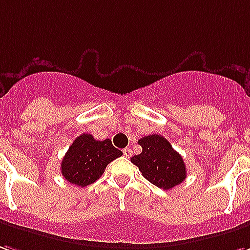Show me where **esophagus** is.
Returning <instances> with one entry per match:
<instances>
[{
    "label": "esophagus",
    "instance_id": "34e87169",
    "mask_svg": "<svg viewBox=\"0 0 250 250\" xmlns=\"http://www.w3.org/2000/svg\"><path fill=\"white\" fill-rule=\"evenodd\" d=\"M123 154H125V157H131L132 151H131V149H128V147H125V149H123Z\"/></svg>",
    "mask_w": 250,
    "mask_h": 250
}]
</instances>
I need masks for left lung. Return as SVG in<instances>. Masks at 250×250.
Here are the masks:
<instances>
[{
    "label": "left lung",
    "mask_w": 250,
    "mask_h": 250,
    "mask_svg": "<svg viewBox=\"0 0 250 250\" xmlns=\"http://www.w3.org/2000/svg\"><path fill=\"white\" fill-rule=\"evenodd\" d=\"M138 143L142 153L134 155L131 162L137 165L141 173L151 184L162 189L179 186L187 177V167L183 157L172 147L167 138L158 134L141 138Z\"/></svg>",
    "instance_id": "1"
}]
</instances>
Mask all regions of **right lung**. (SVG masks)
Masks as SVG:
<instances>
[{
	"label": "right lung",
	"instance_id": "add662e5",
	"mask_svg": "<svg viewBox=\"0 0 250 250\" xmlns=\"http://www.w3.org/2000/svg\"><path fill=\"white\" fill-rule=\"evenodd\" d=\"M122 154L109 139L97 141L90 134H83L74 139L64 154L61 170L69 183L86 187L100 179L108 164Z\"/></svg>",
	"mask_w": 250,
	"mask_h": 250
}]
</instances>
